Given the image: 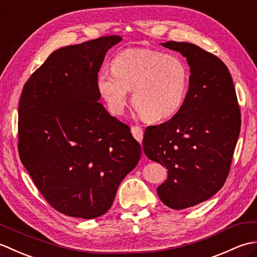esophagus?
Masks as SVG:
<instances>
[{"mask_svg":"<svg viewBox=\"0 0 257 257\" xmlns=\"http://www.w3.org/2000/svg\"><path fill=\"white\" fill-rule=\"evenodd\" d=\"M132 134L134 137L136 138V140H138L139 143L143 141L144 138V130L141 127H138V125H135V127L132 128Z\"/></svg>","mask_w":257,"mask_h":257,"instance_id":"34e87169","label":"esophagus"}]
</instances>
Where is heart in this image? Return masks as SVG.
Returning a JSON list of instances; mask_svg holds the SVG:
<instances>
[{"mask_svg": "<svg viewBox=\"0 0 257 257\" xmlns=\"http://www.w3.org/2000/svg\"><path fill=\"white\" fill-rule=\"evenodd\" d=\"M110 66L111 72L97 75V89L110 112H123L132 89L134 105L149 121L171 118L183 106L189 70L178 56L128 48L113 57Z\"/></svg>", "mask_w": 257, "mask_h": 257, "instance_id": "b5f03b06", "label": "heart"}]
</instances>
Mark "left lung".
Returning <instances> with one entry per match:
<instances>
[{"label":"left lung","mask_w":257,"mask_h":257,"mask_svg":"<svg viewBox=\"0 0 257 257\" xmlns=\"http://www.w3.org/2000/svg\"><path fill=\"white\" fill-rule=\"evenodd\" d=\"M181 53L190 66L189 91L169 121L149 125L145 155L168 169L157 193L163 204L183 210L204 202L224 184L241 130V112L225 64L191 43H161Z\"/></svg>","instance_id":"8db88e82"}]
</instances>
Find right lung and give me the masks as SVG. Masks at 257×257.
Listing matches in <instances>:
<instances>
[{
    "mask_svg": "<svg viewBox=\"0 0 257 257\" xmlns=\"http://www.w3.org/2000/svg\"><path fill=\"white\" fill-rule=\"evenodd\" d=\"M121 40L106 36L59 48L22 91L21 161L45 200L65 215L105 214L140 159L130 128L109 114L97 89L106 53Z\"/></svg>",
    "mask_w": 257,
    "mask_h": 257,
    "instance_id": "add662e5",
    "label": "right lung"
}]
</instances>
